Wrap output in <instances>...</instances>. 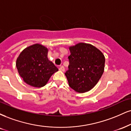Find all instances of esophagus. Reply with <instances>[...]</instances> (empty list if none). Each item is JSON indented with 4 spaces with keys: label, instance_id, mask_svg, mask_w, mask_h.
<instances>
[{
    "label": "esophagus",
    "instance_id": "esophagus-1",
    "mask_svg": "<svg viewBox=\"0 0 131 131\" xmlns=\"http://www.w3.org/2000/svg\"><path fill=\"white\" fill-rule=\"evenodd\" d=\"M59 70L60 71L63 72L64 71V68L63 66H61V67L59 68Z\"/></svg>",
    "mask_w": 131,
    "mask_h": 131
}]
</instances>
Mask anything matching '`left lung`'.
I'll return each mask as SVG.
<instances>
[{
  "label": "left lung",
  "mask_w": 131,
  "mask_h": 131,
  "mask_svg": "<svg viewBox=\"0 0 131 131\" xmlns=\"http://www.w3.org/2000/svg\"><path fill=\"white\" fill-rule=\"evenodd\" d=\"M69 49L70 64L64 73L69 86L78 93L89 91L97 84L103 74L104 56L94 46L83 42Z\"/></svg>",
  "instance_id": "1"
}]
</instances>
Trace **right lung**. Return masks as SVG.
<instances>
[{"instance_id": "add662e5", "label": "right lung", "mask_w": 131, "mask_h": 131, "mask_svg": "<svg viewBox=\"0 0 131 131\" xmlns=\"http://www.w3.org/2000/svg\"><path fill=\"white\" fill-rule=\"evenodd\" d=\"M48 49L40 44L27 47L16 60V68L24 81L34 87H42L59 71L48 59Z\"/></svg>"}]
</instances>
